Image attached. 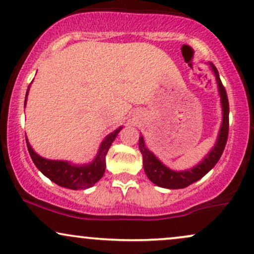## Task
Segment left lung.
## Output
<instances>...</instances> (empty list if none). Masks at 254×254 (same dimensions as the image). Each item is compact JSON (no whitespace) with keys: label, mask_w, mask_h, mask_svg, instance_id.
Wrapping results in <instances>:
<instances>
[{"label":"left lung","mask_w":254,"mask_h":254,"mask_svg":"<svg viewBox=\"0 0 254 254\" xmlns=\"http://www.w3.org/2000/svg\"><path fill=\"white\" fill-rule=\"evenodd\" d=\"M210 66L214 71L215 76H216L218 92L221 95V105H222V125H221L220 132H218L216 144L214 145L210 153L204 157L200 164L194 166L193 168L188 171L176 172L171 168L166 167V166L160 161L157 157L154 155L151 151L145 147L143 137L139 136L138 147L139 151L143 156V168L147 177L149 178L150 182H153L155 185L160 188L165 189H184L188 188L189 185L193 184L200 178H203L208 173L214 166L217 164L222 155L224 147H226L227 139H228V131H229V104L228 97H227V92L224 89L222 82H221L220 75H218L217 69L215 68L214 64L210 63Z\"/></svg>","instance_id":"1"}]
</instances>
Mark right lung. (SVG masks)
<instances>
[{
	"instance_id": "add662e5",
	"label": "right lung",
	"mask_w": 254,
	"mask_h": 254,
	"mask_svg": "<svg viewBox=\"0 0 254 254\" xmlns=\"http://www.w3.org/2000/svg\"><path fill=\"white\" fill-rule=\"evenodd\" d=\"M28 89H30V87H28ZM28 89L26 93L25 105L26 100H27ZM121 130L122 127H119V129L111 132L110 135H107L101 143L100 148H99V153L94 161L92 164L82 166L71 165L68 161L44 159L37 153H34V150L28 143L27 138H26V143H27L28 153L33 160L34 165L44 176L48 177L51 182L62 186V188L71 189V190H82V189H88L94 185L104 176L105 168H106V154Z\"/></svg>"
}]
</instances>
